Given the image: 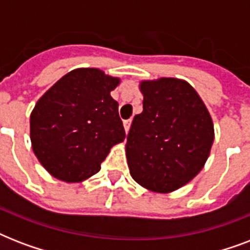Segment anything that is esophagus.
<instances>
[{"mask_svg":"<svg viewBox=\"0 0 250 250\" xmlns=\"http://www.w3.org/2000/svg\"><path fill=\"white\" fill-rule=\"evenodd\" d=\"M123 127H125V133H128V131H129V127H131V121H125L123 122Z\"/></svg>","mask_w":250,"mask_h":250,"instance_id":"34e87169","label":"esophagus"}]
</instances>
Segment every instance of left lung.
Returning <instances> with one entry per match:
<instances>
[{"label": "left lung", "mask_w": 250, "mask_h": 250, "mask_svg": "<svg viewBox=\"0 0 250 250\" xmlns=\"http://www.w3.org/2000/svg\"><path fill=\"white\" fill-rule=\"evenodd\" d=\"M143 113L135 115L125 156L133 180L168 193L202 170L214 141L205 104L186 80L160 78L140 83Z\"/></svg>", "instance_id": "8db88e82"}]
</instances>
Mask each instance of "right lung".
Returning <instances> with one entry per match:
<instances>
[{
	"instance_id": "add662e5",
	"label": "right lung",
	"mask_w": 250,
	"mask_h": 250,
	"mask_svg": "<svg viewBox=\"0 0 250 250\" xmlns=\"http://www.w3.org/2000/svg\"><path fill=\"white\" fill-rule=\"evenodd\" d=\"M121 83L98 68H76L37 101L29 119L32 149L45 170L67 183L97 174L125 132L110 92Z\"/></svg>"
}]
</instances>
